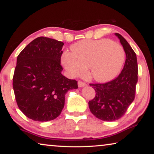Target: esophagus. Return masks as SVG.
<instances>
[{
    "mask_svg": "<svg viewBox=\"0 0 154 154\" xmlns=\"http://www.w3.org/2000/svg\"><path fill=\"white\" fill-rule=\"evenodd\" d=\"M86 83H85V82H82V81H79L78 82V86L79 87H80V88H81V87H84V86H86Z\"/></svg>",
    "mask_w": 154,
    "mask_h": 154,
    "instance_id": "34e87169",
    "label": "esophagus"
}]
</instances>
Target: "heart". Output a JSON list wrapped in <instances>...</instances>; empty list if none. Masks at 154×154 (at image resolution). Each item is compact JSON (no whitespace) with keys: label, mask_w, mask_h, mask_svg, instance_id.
<instances>
[{"label":"heart","mask_w":154,"mask_h":154,"mask_svg":"<svg viewBox=\"0 0 154 154\" xmlns=\"http://www.w3.org/2000/svg\"><path fill=\"white\" fill-rule=\"evenodd\" d=\"M72 52H64L61 61L72 77L84 75L90 66L94 79L106 82L116 77L125 59L124 49L118 43L102 38L80 41L72 46Z\"/></svg>","instance_id":"obj_1"}]
</instances>
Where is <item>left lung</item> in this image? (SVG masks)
<instances>
[{
	"label": "left lung",
	"instance_id": "8db88e82",
	"mask_svg": "<svg viewBox=\"0 0 154 154\" xmlns=\"http://www.w3.org/2000/svg\"><path fill=\"white\" fill-rule=\"evenodd\" d=\"M118 36L126 53L122 70L118 77L104 84H90L95 91V96L89 101L90 111L96 118L103 121H115L126 113L134 100L137 82L136 54L121 34Z\"/></svg>",
	"mask_w": 154,
	"mask_h": 154
}]
</instances>
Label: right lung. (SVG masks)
Listing matches in <instances>:
<instances>
[{
	"mask_svg": "<svg viewBox=\"0 0 154 154\" xmlns=\"http://www.w3.org/2000/svg\"><path fill=\"white\" fill-rule=\"evenodd\" d=\"M64 43L44 36L34 39L20 52L13 77V88L19 109L34 121L54 120L64 107L67 92L77 82L61 74Z\"/></svg>",
	"mask_w": 154,
	"mask_h": 154,
	"instance_id": "right-lung-1",
	"label": "right lung"
}]
</instances>
